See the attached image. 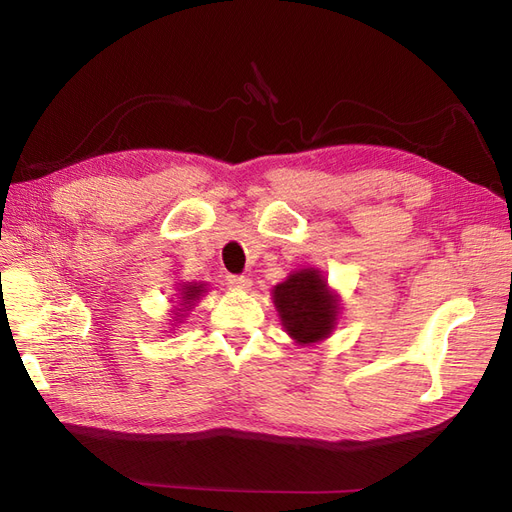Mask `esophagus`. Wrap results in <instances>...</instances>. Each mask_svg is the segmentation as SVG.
<instances>
[{
	"mask_svg": "<svg viewBox=\"0 0 512 512\" xmlns=\"http://www.w3.org/2000/svg\"><path fill=\"white\" fill-rule=\"evenodd\" d=\"M226 284L235 290H250L252 288V280L245 275H226Z\"/></svg>",
	"mask_w": 512,
	"mask_h": 512,
	"instance_id": "34e87169",
	"label": "esophagus"
}]
</instances>
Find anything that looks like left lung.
<instances>
[{"label": "left lung", "instance_id": "obj_1", "mask_svg": "<svg viewBox=\"0 0 512 512\" xmlns=\"http://www.w3.org/2000/svg\"><path fill=\"white\" fill-rule=\"evenodd\" d=\"M273 303L282 327L299 346L331 335L339 314V297L329 290L318 269H301L273 288Z\"/></svg>", "mask_w": 512, "mask_h": 512}]
</instances>
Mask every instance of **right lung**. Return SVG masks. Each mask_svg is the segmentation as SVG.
Listing matches in <instances>:
<instances>
[{"instance_id": "right-lung-1", "label": "right lung", "mask_w": 512, "mask_h": 512, "mask_svg": "<svg viewBox=\"0 0 512 512\" xmlns=\"http://www.w3.org/2000/svg\"><path fill=\"white\" fill-rule=\"evenodd\" d=\"M207 292V288H205V284H196V282H188V284H183L181 288H179V307H175V320L177 322H181L185 316H188V312H192V305L203 297V294Z\"/></svg>"}]
</instances>
